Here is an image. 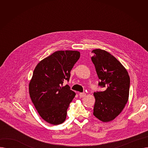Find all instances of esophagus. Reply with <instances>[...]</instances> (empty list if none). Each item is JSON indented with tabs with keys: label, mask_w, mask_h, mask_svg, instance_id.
<instances>
[{
	"label": "esophagus",
	"mask_w": 148,
	"mask_h": 148,
	"mask_svg": "<svg viewBox=\"0 0 148 148\" xmlns=\"http://www.w3.org/2000/svg\"><path fill=\"white\" fill-rule=\"evenodd\" d=\"M79 96H80V97H81V98H83V97H84L85 96H86V94H85L84 92L80 93V94H79Z\"/></svg>",
	"instance_id": "34e87169"
}]
</instances>
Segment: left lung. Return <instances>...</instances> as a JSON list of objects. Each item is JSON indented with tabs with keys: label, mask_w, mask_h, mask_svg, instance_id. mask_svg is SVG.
Here are the masks:
<instances>
[{
	"label": "left lung",
	"mask_w": 148,
	"mask_h": 148,
	"mask_svg": "<svg viewBox=\"0 0 148 148\" xmlns=\"http://www.w3.org/2000/svg\"><path fill=\"white\" fill-rule=\"evenodd\" d=\"M91 58L99 79V86L104 91L94 92L95 103L94 115L104 122L113 120L127 104L130 79L127 69L108 52L95 49Z\"/></svg>",
	"instance_id": "obj_1"
}]
</instances>
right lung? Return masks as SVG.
Instances as JSON below:
<instances>
[{
	"mask_svg": "<svg viewBox=\"0 0 148 148\" xmlns=\"http://www.w3.org/2000/svg\"><path fill=\"white\" fill-rule=\"evenodd\" d=\"M77 51H57L39 62L29 83V94L41 117L52 125L63 123L75 93L68 84L70 71L80 58Z\"/></svg>",
	"mask_w": 148,
	"mask_h": 148,
	"instance_id": "obj_1",
	"label": "right lung"
}]
</instances>
